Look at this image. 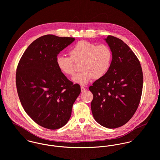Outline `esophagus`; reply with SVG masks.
Returning a JSON list of instances; mask_svg holds the SVG:
<instances>
[{
	"label": "esophagus",
	"instance_id": "34e87169",
	"mask_svg": "<svg viewBox=\"0 0 160 160\" xmlns=\"http://www.w3.org/2000/svg\"><path fill=\"white\" fill-rule=\"evenodd\" d=\"M87 90V88L85 87H81V91H82V92H84V91H85Z\"/></svg>",
	"mask_w": 160,
	"mask_h": 160
}]
</instances>
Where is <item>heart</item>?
<instances>
[{"label": "heart", "mask_w": 160, "mask_h": 160, "mask_svg": "<svg viewBox=\"0 0 160 160\" xmlns=\"http://www.w3.org/2000/svg\"><path fill=\"white\" fill-rule=\"evenodd\" d=\"M70 56L59 55L56 64L64 74L74 73V62L82 61V71L75 74L72 80L80 85H87L94 78L103 77L108 71L112 61V52L106 45H97L85 40L75 44L69 50Z\"/></svg>", "instance_id": "obj_1"}]
</instances>
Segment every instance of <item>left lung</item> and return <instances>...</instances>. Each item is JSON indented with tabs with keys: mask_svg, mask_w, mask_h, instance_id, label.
Returning a JSON list of instances; mask_svg holds the SVG:
<instances>
[{
	"mask_svg": "<svg viewBox=\"0 0 160 160\" xmlns=\"http://www.w3.org/2000/svg\"><path fill=\"white\" fill-rule=\"evenodd\" d=\"M104 40L112 52V64L89 89L93 94L94 120L112 129L126 124L135 113L142 95L143 73L137 56L123 40L111 36Z\"/></svg>",
	"mask_w": 160,
	"mask_h": 160,
	"instance_id": "1",
	"label": "left lung"
}]
</instances>
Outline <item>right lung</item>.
<instances>
[{"instance_id":"obj_1","label":"right lung","mask_w":160,"mask_h":160,"mask_svg":"<svg viewBox=\"0 0 160 160\" xmlns=\"http://www.w3.org/2000/svg\"><path fill=\"white\" fill-rule=\"evenodd\" d=\"M75 40L72 37L42 36L26 50L18 63L16 84L20 102L36 123L57 129L68 123L81 92L61 71L56 58Z\"/></svg>"}]
</instances>
